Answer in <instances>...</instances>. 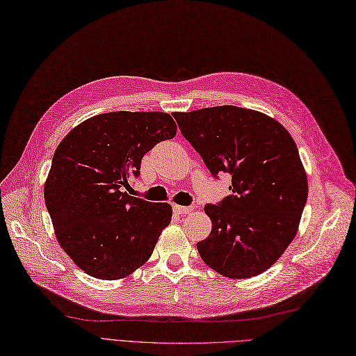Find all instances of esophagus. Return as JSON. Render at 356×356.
<instances>
[{
    "mask_svg": "<svg viewBox=\"0 0 356 356\" xmlns=\"http://www.w3.org/2000/svg\"><path fill=\"white\" fill-rule=\"evenodd\" d=\"M193 209L194 207H191V206H179V204L174 206V212L178 215H187V213L193 212Z\"/></svg>",
    "mask_w": 356,
    "mask_h": 356,
    "instance_id": "34e87169",
    "label": "esophagus"
}]
</instances>
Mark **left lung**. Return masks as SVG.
Here are the masks:
<instances>
[{
	"label": "left lung",
	"mask_w": 356,
	"mask_h": 356,
	"mask_svg": "<svg viewBox=\"0 0 356 356\" xmlns=\"http://www.w3.org/2000/svg\"><path fill=\"white\" fill-rule=\"evenodd\" d=\"M174 118L212 175H232V194L218 206H204L212 231L197 243L203 262L232 280L262 274L298 234L308 199L295 140L275 119L236 106L175 112Z\"/></svg>",
	"instance_id": "8db88e82"
}]
</instances>
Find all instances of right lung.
<instances>
[{"instance_id": "right-lung-1", "label": "right lung", "mask_w": 356, "mask_h": 356, "mask_svg": "<svg viewBox=\"0 0 356 356\" xmlns=\"http://www.w3.org/2000/svg\"><path fill=\"white\" fill-rule=\"evenodd\" d=\"M175 136L168 113L113 112L83 120L60 141L44 199L58 244L83 273L119 280L149 261L172 207L122 187L138 177L153 145Z\"/></svg>"}]
</instances>
